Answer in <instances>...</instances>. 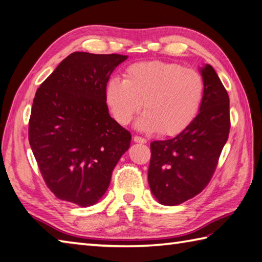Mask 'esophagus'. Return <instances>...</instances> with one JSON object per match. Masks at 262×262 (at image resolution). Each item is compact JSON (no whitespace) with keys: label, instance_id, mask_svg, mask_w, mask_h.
I'll list each match as a JSON object with an SVG mask.
<instances>
[{"label":"esophagus","instance_id":"1","mask_svg":"<svg viewBox=\"0 0 262 262\" xmlns=\"http://www.w3.org/2000/svg\"><path fill=\"white\" fill-rule=\"evenodd\" d=\"M133 141L138 142V143H147L146 139H143V138H141V137H138V136L133 137Z\"/></svg>","mask_w":262,"mask_h":262}]
</instances>
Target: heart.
<instances>
[{
	"mask_svg": "<svg viewBox=\"0 0 262 262\" xmlns=\"http://www.w3.org/2000/svg\"><path fill=\"white\" fill-rule=\"evenodd\" d=\"M204 95L205 81L198 71L179 63L147 61L127 67L123 81L111 79L105 98L120 124H130L143 103L145 113L138 121V129L172 137L194 121Z\"/></svg>",
	"mask_w": 262,
	"mask_h": 262,
	"instance_id": "1",
	"label": "heart"
}]
</instances>
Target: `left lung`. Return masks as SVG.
Segmentation results:
<instances>
[{"instance_id": "8db88e82", "label": "left lung", "mask_w": 262, "mask_h": 262, "mask_svg": "<svg viewBox=\"0 0 262 262\" xmlns=\"http://www.w3.org/2000/svg\"><path fill=\"white\" fill-rule=\"evenodd\" d=\"M205 95L199 114L175 138L150 143L148 182L162 205L193 198L210 182L228 139L229 97L209 64L201 69Z\"/></svg>"}]
</instances>
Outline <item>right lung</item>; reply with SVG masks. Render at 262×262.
I'll return each instance as SVG.
<instances>
[{
	"label": "right lung",
	"mask_w": 262,
	"mask_h": 262,
	"mask_svg": "<svg viewBox=\"0 0 262 262\" xmlns=\"http://www.w3.org/2000/svg\"><path fill=\"white\" fill-rule=\"evenodd\" d=\"M126 55L74 52L37 89L29 119L31 150L56 198L96 204L130 147L131 133L112 119L105 92Z\"/></svg>",
	"instance_id": "obj_1"
}]
</instances>
